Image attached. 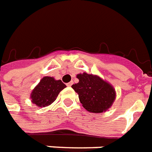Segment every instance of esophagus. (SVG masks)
Instances as JSON below:
<instances>
[{
  "label": "esophagus",
  "mask_w": 152,
  "mask_h": 152,
  "mask_svg": "<svg viewBox=\"0 0 152 152\" xmlns=\"http://www.w3.org/2000/svg\"><path fill=\"white\" fill-rule=\"evenodd\" d=\"M73 85V82H68V83L66 84V86H68V87H70V86H72Z\"/></svg>",
  "instance_id": "esophagus-1"
}]
</instances>
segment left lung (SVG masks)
<instances>
[{"label": "left lung", "instance_id": "obj_1", "mask_svg": "<svg viewBox=\"0 0 152 152\" xmlns=\"http://www.w3.org/2000/svg\"><path fill=\"white\" fill-rule=\"evenodd\" d=\"M78 83L72 87L85 109L94 113L105 111L112 105L115 99V91L112 86L96 75L87 73L77 75Z\"/></svg>", "mask_w": 152, "mask_h": 152}]
</instances>
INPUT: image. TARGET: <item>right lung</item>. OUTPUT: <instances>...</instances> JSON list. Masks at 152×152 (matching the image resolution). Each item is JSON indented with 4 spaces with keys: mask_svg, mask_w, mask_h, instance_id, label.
Returning a JSON list of instances; mask_svg holds the SVG:
<instances>
[{
    "mask_svg": "<svg viewBox=\"0 0 152 152\" xmlns=\"http://www.w3.org/2000/svg\"><path fill=\"white\" fill-rule=\"evenodd\" d=\"M66 87L61 80H55L52 77H44L31 93L32 103L37 107H45L55 101L59 92Z\"/></svg>",
    "mask_w": 152,
    "mask_h": 152,
    "instance_id": "add662e5",
    "label": "right lung"
}]
</instances>
